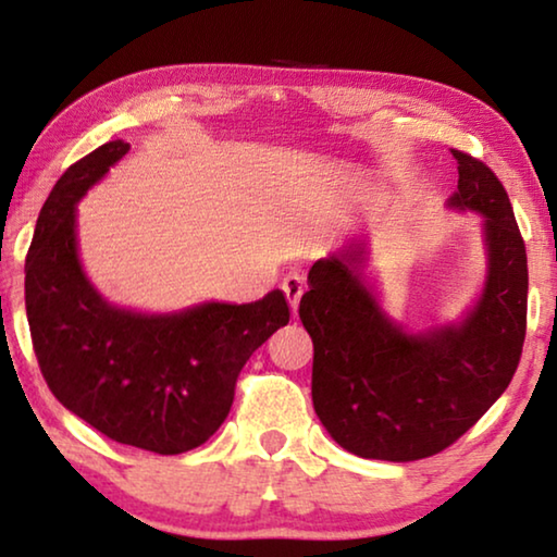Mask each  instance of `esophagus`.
Wrapping results in <instances>:
<instances>
[{
    "label": "esophagus",
    "instance_id": "1",
    "mask_svg": "<svg viewBox=\"0 0 557 557\" xmlns=\"http://www.w3.org/2000/svg\"><path fill=\"white\" fill-rule=\"evenodd\" d=\"M282 292H285V295H287L292 312H297L301 292H305V277H301L299 272H289V275L282 280Z\"/></svg>",
    "mask_w": 557,
    "mask_h": 557
}]
</instances>
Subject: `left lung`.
Masks as SVG:
<instances>
[{"label": "left lung", "instance_id": "1", "mask_svg": "<svg viewBox=\"0 0 557 557\" xmlns=\"http://www.w3.org/2000/svg\"><path fill=\"white\" fill-rule=\"evenodd\" d=\"M451 157L459 182L449 206L484 215L488 250L484 292L465 322L422 334L391 322L361 280V243L309 270L299 319L314 344V410L358 457L414 461L455 445L521 361L528 262L511 201L482 159Z\"/></svg>", "mask_w": 557, "mask_h": 557}]
</instances>
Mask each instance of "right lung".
Returning <instances> with one entry per match:
<instances>
[{
    "label": "right lung",
    "mask_w": 557,
    "mask_h": 557,
    "mask_svg": "<svg viewBox=\"0 0 557 557\" xmlns=\"http://www.w3.org/2000/svg\"><path fill=\"white\" fill-rule=\"evenodd\" d=\"M127 149L122 139L102 145L55 182L26 256V317L63 408L120 445L182 455L223 425L245 361L289 322V305L280 289L250 305L209 301L178 314L108 305L81 268L75 203Z\"/></svg>",
    "instance_id": "1"
}]
</instances>
